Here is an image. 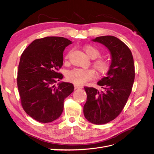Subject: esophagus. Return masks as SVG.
<instances>
[{
    "instance_id": "1",
    "label": "esophagus",
    "mask_w": 154,
    "mask_h": 154,
    "mask_svg": "<svg viewBox=\"0 0 154 154\" xmlns=\"http://www.w3.org/2000/svg\"><path fill=\"white\" fill-rule=\"evenodd\" d=\"M74 88H82L83 86L78 85V84H74Z\"/></svg>"
}]
</instances>
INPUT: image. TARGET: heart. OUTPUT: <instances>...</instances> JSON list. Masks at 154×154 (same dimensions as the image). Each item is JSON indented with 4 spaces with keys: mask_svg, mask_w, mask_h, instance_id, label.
I'll use <instances>...</instances> for the list:
<instances>
[{
    "mask_svg": "<svg viewBox=\"0 0 154 154\" xmlns=\"http://www.w3.org/2000/svg\"><path fill=\"white\" fill-rule=\"evenodd\" d=\"M84 50L87 54L92 59H96L101 55L100 51L97 48L92 45H85ZM71 51L66 55L65 59L69 58ZM93 66L96 70L97 72L100 74H104L109 71L110 63L109 61L104 59H97L93 62ZM95 72L91 69L74 68L68 71L67 73V80L78 85H83L87 82L91 80L94 77Z\"/></svg>",
    "mask_w": 154,
    "mask_h": 154,
    "instance_id": "obj_1",
    "label": "heart"
}]
</instances>
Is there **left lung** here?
I'll return each instance as SVG.
<instances>
[{"instance_id": "obj_1", "label": "left lung", "mask_w": 154, "mask_h": 154, "mask_svg": "<svg viewBox=\"0 0 154 154\" xmlns=\"http://www.w3.org/2000/svg\"><path fill=\"white\" fill-rule=\"evenodd\" d=\"M109 49L112 56L107 75L97 82L103 91L85 87L87 98L83 106L85 118L92 123L102 125L114 120L122 112L132 92L135 67L131 51L113 36H98L94 40Z\"/></svg>"}]
</instances>
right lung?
<instances>
[{"mask_svg":"<svg viewBox=\"0 0 154 154\" xmlns=\"http://www.w3.org/2000/svg\"><path fill=\"white\" fill-rule=\"evenodd\" d=\"M72 42L60 36L36 39L22 53L18 65L17 87L23 109L40 123L58 119L64 100L74 91L73 84L62 82L58 72L63 65V53Z\"/></svg>","mask_w":154,"mask_h":154,"instance_id":"add662e5","label":"right lung"}]
</instances>
